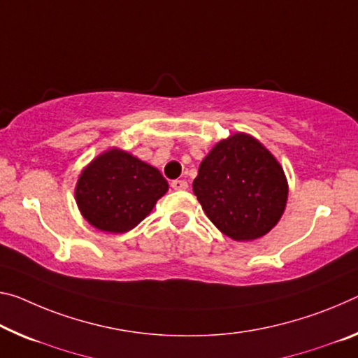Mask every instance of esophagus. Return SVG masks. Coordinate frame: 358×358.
<instances>
[{"mask_svg": "<svg viewBox=\"0 0 358 358\" xmlns=\"http://www.w3.org/2000/svg\"><path fill=\"white\" fill-rule=\"evenodd\" d=\"M170 186H172V189L175 191H185L188 188V183H186L185 180H173L172 183H170Z\"/></svg>", "mask_w": 358, "mask_h": 358, "instance_id": "obj_1", "label": "esophagus"}]
</instances>
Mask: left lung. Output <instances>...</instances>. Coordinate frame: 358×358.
Wrapping results in <instances>:
<instances>
[{"instance_id": "8db88e82", "label": "left lung", "mask_w": 358, "mask_h": 358, "mask_svg": "<svg viewBox=\"0 0 358 358\" xmlns=\"http://www.w3.org/2000/svg\"><path fill=\"white\" fill-rule=\"evenodd\" d=\"M192 191L210 221L234 241H253L269 232L288 196L280 164L245 134L220 141L208 152Z\"/></svg>"}]
</instances>
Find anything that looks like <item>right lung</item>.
Segmentation results:
<instances>
[{
    "mask_svg": "<svg viewBox=\"0 0 358 358\" xmlns=\"http://www.w3.org/2000/svg\"><path fill=\"white\" fill-rule=\"evenodd\" d=\"M169 185L157 169L110 150L86 167L76 185L83 217L105 232H126L148 215Z\"/></svg>",
    "mask_w": 358,
    "mask_h": 358,
    "instance_id": "right-lung-1",
    "label": "right lung"
}]
</instances>
